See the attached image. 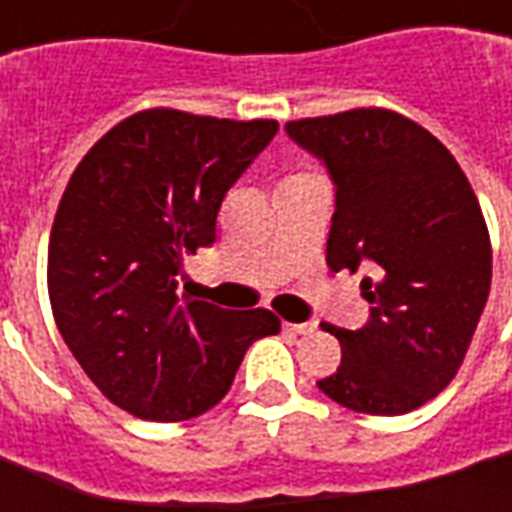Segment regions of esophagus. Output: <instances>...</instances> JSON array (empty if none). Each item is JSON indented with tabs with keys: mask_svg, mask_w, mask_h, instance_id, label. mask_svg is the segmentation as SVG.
<instances>
[{
	"mask_svg": "<svg viewBox=\"0 0 512 512\" xmlns=\"http://www.w3.org/2000/svg\"><path fill=\"white\" fill-rule=\"evenodd\" d=\"M317 329V323H284V331L292 334H312Z\"/></svg>",
	"mask_w": 512,
	"mask_h": 512,
	"instance_id": "obj_1",
	"label": "esophagus"
}]
</instances>
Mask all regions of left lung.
<instances>
[{"mask_svg": "<svg viewBox=\"0 0 512 512\" xmlns=\"http://www.w3.org/2000/svg\"><path fill=\"white\" fill-rule=\"evenodd\" d=\"M334 183L326 262L368 267V323L326 326L343 359L317 387L348 410L404 415L463 365L491 292V239L477 195L443 144L412 119L357 108L284 125Z\"/></svg>", "mask_w": 512, "mask_h": 512, "instance_id": "left-lung-1", "label": "left lung"}]
</instances>
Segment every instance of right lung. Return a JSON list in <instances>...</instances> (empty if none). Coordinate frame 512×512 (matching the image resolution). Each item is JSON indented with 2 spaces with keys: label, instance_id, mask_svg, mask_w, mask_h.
<instances>
[{
  "label": "right lung",
  "instance_id": "right-lung-1",
  "mask_svg": "<svg viewBox=\"0 0 512 512\" xmlns=\"http://www.w3.org/2000/svg\"><path fill=\"white\" fill-rule=\"evenodd\" d=\"M276 133L273 119L153 108L74 169L49 234L52 315L88 379L130 415H203L250 345L281 331L267 309L231 312L178 290L183 259L214 245L222 197Z\"/></svg>",
  "mask_w": 512,
  "mask_h": 512
}]
</instances>
